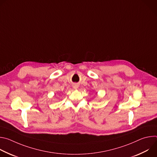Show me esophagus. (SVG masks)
I'll return each mask as SVG.
<instances>
[{"label": "esophagus", "instance_id": "obj_1", "mask_svg": "<svg viewBox=\"0 0 157 157\" xmlns=\"http://www.w3.org/2000/svg\"><path fill=\"white\" fill-rule=\"evenodd\" d=\"M74 87H75V89H76V88H77V87H77V86H74Z\"/></svg>", "mask_w": 157, "mask_h": 157}]
</instances>
